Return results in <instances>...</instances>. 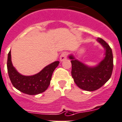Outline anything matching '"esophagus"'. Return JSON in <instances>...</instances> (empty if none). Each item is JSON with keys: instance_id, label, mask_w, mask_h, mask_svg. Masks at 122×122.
<instances>
[{"instance_id": "1", "label": "esophagus", "mask_w": 122, "mask_h": 122, "mask_svg": "<svg viewBox=\"0 0 122 122\" xmlns=\"http://www.w3.org/2000/svg\"><path fill=\"white\" fill-rule=\"evenodd\" d=\"M67 58V53L66 52H63L61 54L60 56V60L61 62H63V60H66Z\"/></svg>"}]
</instances>
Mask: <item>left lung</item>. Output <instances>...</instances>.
<instances>
[{
    "instance_id": "1",
    "label": "left lung",
    "mask_w": 122,
    "mask_h": 122,
    "mask_svg": "<svg viewBox=\"0 0 122 122\" xmlns=\"http://www.w3.org/2000/svg\"><path fill=\"white\" fill-rule=\"evenodd\" d=\"M97 41L105 50V57L97 65L89 66L76 59L72 54L68 56L71 60V75L74 81L85 91H93L102 86L110 79L113 70L112 50L101 38L98 37Z\"/></svg>"
}]
</instances>
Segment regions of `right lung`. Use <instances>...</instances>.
I'll list each match as a JSON object with an SVG mask.
<instances>
[{
    "label": "right lung",
    "instance_id": "1",
    "mask_svg": "<svg viewBox=\"0 0 122 122\" xmlns=\"http://www.w3.org/2000/svg\"><path fill=\"white\" fill-rule=\"evenodd\" d=\"M59 64V61H56L45 66L36 74L24 76L20 74L13 66L11 51L8 54V72L12 84L19 91L28 95L39 94L47 89L50 84L52 73Z\"/></svg>",
    "mask_w": 122,
    "mask_h": 122
}]
</instances>
